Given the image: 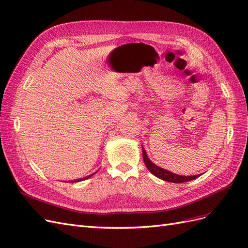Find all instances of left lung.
<instances>
[{
    "instance_id": "obj_1",
    "label": "left lung",
    "mask_w": 248,
    "mask_h": 248,
    "mask_svg": "<svg viewBox=\"0 0 248 248\" xmlns=\"http://www.w3.org/2000/svg\"><path fill=\"white\" fill-rule=\"evenodd\" d=\"M142 155H143V159H144L145 166L150 171V173L154 174L155 177L162 179V180L173 182V183H182V182H187L190 180H194V179L198 178L199 176H201V174L191 175V176H182V175L175 174L173 172H170V171L164 169V168L156 166L155 163L151 162L148 158V156L146 155V151L144 148H143V146H142Z\"/></svg>"
}]
</instances>
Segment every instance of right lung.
Here are the masks:
<instances>
[{
    "label": "right lung",
    "instance_id": "add662e5",
    "mask_svg": "<svg viewBox=\"0 0 248 248\" xmlns=\"http://www.w3.org/2000/svg\"><path fill=\"white\" fill-rule=\"evenodd\" d=\"M94 174V173H93ZM91 176H92V175H91ZM91 176H89V177H86V178H81V179H78V180H76V181H81V180H84V179H87V178H90ZM74 182H75V180H74Z\"/></svg>",
    "mask_w": 248,
    "mask_h": 248
}]
</instances>
